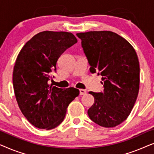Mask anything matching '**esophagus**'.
I'll list each match as a JSON object with an SVG mask.
<instances>
[{
    "label": "esophagus",
    "instance_id": "1",
    "mask_svg": "<svg viewBox=\"0 0 154 154\" xmlns=\"http://www.w3.org/2000/svg\"><path fill=\"white\" fill-rule=\"evenodd\" d=\"M86 94V90L83 89H80V95H83Z\"/></svg>",
    "mask_w": 154,
    "mask_h": 154
}]
</instances>
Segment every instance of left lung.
Masks as SVG:
<instances>
[{
    "mask_svg": "<svg viewBox=\"0 0 154 154\" xmlns=\"http://www.w3.org/2000/svg\"><path fill=\"white\" fill-rule=\"evenodd\" d=\"M90 72L102 75L104 92H89L94 102L88 110L97 125L113 128L127 119L140 89V64L129 42L109 31L76 33Z\"/></svg>",
    "mask_w": 154,
    "mask_h": 154,
    "instance_id": "obj_1",
    "label": "left lung"
}]
</instances>
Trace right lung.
<instances>
[{
  "label": "right lung",
  "mask_w": 154,
  "mask_h": 154,
  "mask_svg": "<svg viewBox=\"0 0 154 154\" xmlns=\"http://www.w3.org/2000/svg\"><path fill=\"white\" fill-rule=\"evenodd\" d=\"M77 41L71 33L45 31L31 38L17 57L12 74L14 94L23 115L35 128L58 126L69 104L79 96L76 88L63 90L48 83L61 54Z\"/></svg>",
  "instance_id": "right-lung-1"
}]
</instances>
